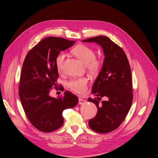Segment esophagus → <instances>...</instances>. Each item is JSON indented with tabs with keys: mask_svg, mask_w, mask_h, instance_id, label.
I'll list each match as a JSON object with an SVG mask.
<instances>
[{
	"mask_svg": "<svg viewBox=\"0 0 158 158\" xmlns=\"http://www.w3.org/2000/svg\"><path fill=\"white\" fill-rule=\"evenodd\" d=\"M85 102H86V101L85 100V99H82V98H79V104H84Z\"/></svg>",
	"mask_w": 158,
	"mask_h": 158,
	"instance_id": "34e87169",
	"label": "esophagus"
}]
</instances>
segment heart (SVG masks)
<instances>
[{
	"label": "heart",
	"instance_id": "obj_1",
	"mask_svg": "<svg viewBox=\"0 0 158 158\" xmlns=\"http://www.w3.org/2000/svg\"><path fill=\"white\" fill-rule=\"evenodd\" d=\"M73 53L83 63L87 68L92 71H97L100 69L101 62L95 58V53L92 48L85 45H78L73 49ZM65 60V54L60 52L56 57V62L57 68L61 70ZM88 79L87 77H81L71 79L67 82L68 87L74 92L77 94L83 93L86 89Z\"/></svg>",
	"mask_w": 158,
	"mask_h": 158
}]
</instances>
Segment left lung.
Instances as JSON below:
<instances>
[{
    "label": "left lung",
    "mask_w": 158,
    "mask_h": 158,
    "mask_svg": "<svg viewBox=\"0 0 158 158\" xmlns=\"http://www.w3.org/2000/svg\"><path fill=\"white\" fill-rule=\"evenodd\" d=\"M82 41L101 45L105 56L92 89V93L97 97L88 100L95 104L98 109L88 123L93 131L107 133L120 126L131 108L133 94L129 63L122 48L107 36H95ZM103 96L107 97L108 100L101 103Z\"/></svg>",
    "instance_id": "8db88e82"
}]
</instances>
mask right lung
Masks as SVG:
<instances>
[{
	"label": "right lung",
	"mask_w": 158,
	"mask_h": 158,
	"mask_svg": "<svg viewBox=\"0 0 158 158\" xmlns=\"http://www.w3.org/2000/svg\"><path fill=\"white\" fill-rule=\"evenodd\" d=\"M75 42L60 37L44 38L29 51L23 63L20 99L27 118L40 131L49 132L60 128L64 122L63 111L78 103L77 97L68 91L58 98L49 95L51 88L57 86L56 57Z\"/></svg>",
	"instance_id": "add662e5"
}]
</instances>
